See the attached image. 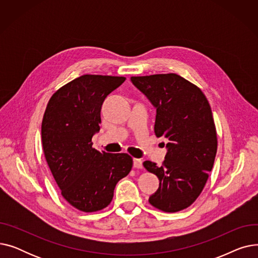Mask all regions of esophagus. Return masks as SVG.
Wrapping results in <instances>:
<instances>
[{
	"label": "esophagus",
	"instance_id": "obj_1",
	"mask_svg": "<svg viewBox=\"0 0 258 258\" xmlns=\"http://www.w3.org/2000/svg\"><path fill=\"white\" fill-rule=\"evenodd\" d=\"M134 167L135 168H142V161L140 159H134Z\"/></svg>",
	"mask_w": 258,
	"mask_h": 258
}]
</instances>
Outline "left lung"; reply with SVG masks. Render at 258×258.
<instances>
[{
	"mask_svg": "<svg viewBox=\"0 0 258 258\" xmlns=\"http://www.w3.org/2000/svg\"><path fill=\"white\" fill-rule=\"evenodd\" d=\"M131 80L156 107V136L168 141L162 166L143 162L160 181L148 202L165 212L183 210L201 195L218 150L210 104L200 88L178 74L133 76Z\"/></svg>",
	"mask_w": 258,
	"mask_h": 258,
	"instance_id": "obj_1",
	"label": "left lung"
}]
</instances>
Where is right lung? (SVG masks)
I'll use <instances>...</instances> for the list:
<instances>
[{"mask_svg": "<svg viewBox=\"0 0 258 258\" xmlns=\"http://www.w3.org/2000/svg\"><path fill=\"white\" fill-rule=\"evenodd\" d=\"M125 77L83 75L50 98L42 122L44 154L61 196L76 209L95 212L105 208L116 184L130 173L127 154H108L92 147L100 130L101 106Z\"/></svg>", "mask_w": 258, "mask_h": 258, "instance_id": "right-lung-1", "label": "right lung"}]
</instances>
